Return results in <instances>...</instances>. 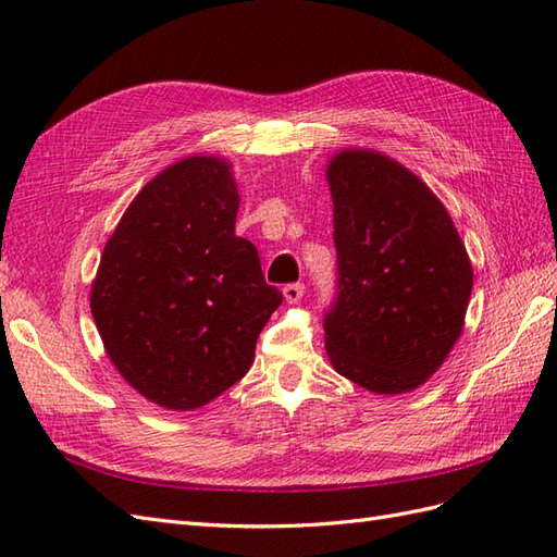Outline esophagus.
<instances>
[{
  "label": "esophagus",
  "mask_w": 557,
  "mask_h": 557,
  "mask_svg": "<svg viewBox=\"0 0 557 557\" xmlns=\"http://www.w3.org/2000/svg\"><path fill=\"white\" fill-rule=\"evenodd\" d=\"M282 294H284V298H287V304H298V301H301V296L306 294V284L304 282H292L282 289Z\"/></svg>",
  "instance_id": "34e87169"
}]
</instances>
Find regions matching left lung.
<instances>
[{"instance_id": "8db88e82", "label": "left lung", "mask_w": 557, "mask_h": 557, "mask_svg": "<svg viewBox=\"0 0 557 557\" xmlns=\"http://www.w3.org/2000/svg\"><path fill=\"white\" fill-rule=\"evenodd\" d=\"M326 181L336 245L326 352L367 391H414L463 330L473 289L463 242L433 190L386 154L338 152Z\"/></svg>"}]
</instances>
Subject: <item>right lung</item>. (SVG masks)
I'll return each mask as SVG.
<instances>
[{
  "label": "right lung",
  "mask_w": 557,
  "mask_h": 557,
  "mask_svg": "<svg viewBox=\"0 0 557 557\" xmlns=\"http://www.w3.org/2000/svg\"><path fill=\"white\" fill-rule=\"evenodd\" d=\"M231 164L195 154L146 183L110 235L91 315L112 364L150 403L190 411L245 376L282 304L235 235Z\"/></svg>",
  "instance_id": "obj_1"
}]
</instances>
